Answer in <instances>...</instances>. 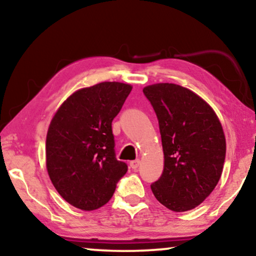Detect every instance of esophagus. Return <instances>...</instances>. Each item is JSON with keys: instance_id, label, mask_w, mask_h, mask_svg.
<instances>
[{"instance_id": "34e87169", "label": "esophagus", "mask_w": 256, "mask_h": 256, "mask_svg": "<svg viewBox=\"0 0 256 256\" xmlns=\"http://www.w3.org/2000/svg\"><path fill=\"white\" fill-rule=\"evenodd\" d=\"M140 163H141V160H132V162H130V168H132V170H136L140 166Z\"/></svg>"}]
</instances>
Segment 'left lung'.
<instances>
[{
	"mask_svg": "<svg viewBox=\"0 0 256 256\" xmlns=\"http://www.w3.org/2000/svg\"><path fill=\"white\" fill-rule=\"evenodd\" d=\"M143 93L158 118L164 154L152 194L174 212L197 208L222 177L226 138L219 118L198 94L176 84H154Z\"/></svg>",
	"mask_w": 256,
	"mask_h": 256,
	"instance_id": "obj_1",
	"label": "left lung"
}]
</instances>
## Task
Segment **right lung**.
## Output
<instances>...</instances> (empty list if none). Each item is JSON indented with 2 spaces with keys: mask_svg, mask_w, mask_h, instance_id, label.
I'll return each mask as SVG.
<instances>
[{
  "mask_svg": "<svg viewBox=\"0 0 256 256\" xmlns=\"http://www.w3.org/2000/svg\"><path fill=\"white\" fill-rule=\"evenodd\" d=\"M132 85L104 82L76 90L60 104L46 135V169L58 194L82 211L104 206L127 172L114 152L112 121Z\"/></svg>",
  "mask_w": 256,
  "mask_h": 256,
  "instance_id": "add662e5",
  "label": "right lung"
}]
</instances>
